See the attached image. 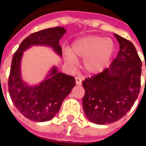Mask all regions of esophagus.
Listing matches in <instances>:
<instances>
[{"mask_svg": "<svg viewBox=\"0 0 146 146\" xmlns=\"http://www.w3.org/2000/svg\"><path fill=\"white\" fill-rule=\"evenodd\" d=\"M82 78L80 77V76H76V85L80 86V85L82 84Z\"/></svg>", "mask_w": 146, "mask_h": 146, "instance_id": "1", "label": "esophagus"}]
</instances>
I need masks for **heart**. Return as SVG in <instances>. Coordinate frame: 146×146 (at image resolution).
Listing matches in <instances>:
<instances>
[{"instance_id":"obj_1","label":"heart","mask_w":146,"mask_h":146,"mask_svg":"<svg viewBox=\"0 0 146 146\" xmlns=\"http://www.w3.org/2000/svg\"><path fill=\"white\" fill-rule=\"evenodd\" d=\"M115 50L116 44L112 38L90 35L75 40L64 55L71 64H76L77 58H83L85 70L96 75L108 68Z\"/></svg>"}]
</instances>
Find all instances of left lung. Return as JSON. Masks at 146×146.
<instances>
[{"mask_svg": "<svg viewBox=\"0 0 146 146\" xmlns=\"http://www.w3.org/2000/svg\"><path fill=\"white\" fill-rule=\"evenodd\" d=\"M120 44L117 57L102 73L82 82V108L89 121L111 123L130 110L140 91L142 61L131 42L113 34Z\"/></svg>", "mask_w": 146, "mask_h": 146, "instance_id": "1", "label": "left lung"}]
</instances>
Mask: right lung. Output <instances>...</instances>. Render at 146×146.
Segmentation results:
<instances>
[{"label": "right lung", "instance_id": "1", "mask_svg": "<svg viewBox=\"0 0 146 146\" xmlns=\"http://www.w3.org/2000/svg\"><path fill=\"white\" fill-rule=\"evenodd\" d=\"M64 27L43 29L31 34L22 42L13 54L8 80V90L13 103L29 120L45 122L59 111L65 98L75 86V78L60 73L53 66L42 82L29 85L22 78L21 62L23 52L32 46H45L62 56L59 40L66 33Z\"/></svg>", "mask_w": 146, "mask_h": 146}]
</instances>
